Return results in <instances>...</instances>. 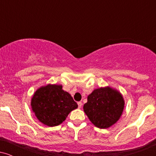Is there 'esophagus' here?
Listing matches in <instances>:
<instances>
[{"label":"esophagus","mask_w":156,"mask_h":156,"mask_svg":"<svg viewBox=\"0 0 156 156\" xmlns=\"http://www.w3.org/2000/svg\"><path fill=\"white\" fill-rule=\"evenodd\" d=\"M78 108H80L82 107V103L81 102H78Z\"/></svg>","instance_id":"1"}]
</instances>
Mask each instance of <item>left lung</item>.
Here are the masks:
<instances>
[{"instance_id": "obj_1", "label": "left lung", "mask_w": 156, "mask_h": 156, "mask_svg": "<svg viewBox=\"0 0 156 156\" xmlns=\"http://www.w3.org/2000/svg\"><path fill=\"white\" fill-rule=\"evenodd\" d=\"M124 104L120 93L110 87H105L94 89L89 94L83 110L96 127L108 128L119 119Z\"/></svg>"}]
</instances>
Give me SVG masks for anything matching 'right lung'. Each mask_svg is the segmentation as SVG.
Listing matches in <instances>:
<instances>
[{"mask_svg":"<svg viewBox=\"0 0 156 156\" xmlns=\"http://www.w3.org/2000/svg\"><path fill=\"white\" fill-rule=\"evenodd\" d=\"M31 107L41 122L53 127L63 122L70 112L78 108V104L62 89V85L48 84L34 93Z\"/></svg>","mask_w":156,"mask_h":156,"instance_id":"1","label":"right lung"}]
</instances>
